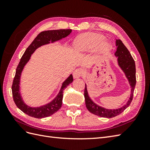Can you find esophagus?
Here are the masks:
<instances>
[{
    "label": "esophagus",
    "instance_id": "34e87169",
    "mask_svg": "<svg viewBox=\"0 0 150 150\" xmlns=\"http://www.w3.org/2000/svg\"><path fill=\"white\" fill-rule=\"evenodd\" d=\"M83 74H84V72L81 69H80V68L77 69L75 70L74 72H73V77H74L75 79L79 78V77H81V76L83 75Z\"/></svg>",
    "mask_w": 150,
    "mask_h": 150
}]
</instances>
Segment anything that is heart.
<instances>
[{"instance_id": "obj_1", "label": "heart", "mask_w": 150, "mask_h": 150, "mask_svg": "<svg viewBox=\"0 0 150 150\" xmlns=\"http://www.w3.org/2000/svg\"><path fill=\"white\" fill-rule=\"evenodd\" d=\"M105 37L100 34L86 33L78 37L75 42V47L79 52H86L98 49L103 52H106L110 49V44L104 41Z\"/></svg>"}]
</instances>
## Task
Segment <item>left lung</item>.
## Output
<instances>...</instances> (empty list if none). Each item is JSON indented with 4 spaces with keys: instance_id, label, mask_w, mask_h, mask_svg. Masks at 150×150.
<instances>
[{
    "instance_id": "8db88e82",
    "label": "left lung",
    "mask_w": 150,
    "mask_h": 150,
    "mask_svg": "<svg viewBox=\"0 0 150 150\" xmlns=\"http://www.w3.org/2000/svg\"><path fill=\"white\" fill-rule=\"evenodd\" d=\"M116 46H117V51L115 53L116 57H118V63L123 71L125 73L126 77L128 78L129 84L131 86L132 92L130 98L126 104L122 108L116 110H108L98 106L92 101L88 96L86 86L85 85L84 98L86 106L89 111L94 115L101 117L112 118L116 117L118 115L122 113L128 108L133 100V93L136 84V68L135 60L129 53L127 47L124 46L122 41L120 39L116 40Z\"/></svg>"
}]
</instances>
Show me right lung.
Returning a JSON list of instances; mask_svg holds the SVG:
<instances>
[{"mask_svg":"<svg viewBox=\"0 0 150 150\" xmlns=\"http://www.w3.org/2000/svg\"><path fill=\"white\" fill-rule=\"evenodd\" d=\"M71 32V30L68 29L42 31L38 35L30 45L28 47L23 55L21 57L20 62L16 69L15 75L13 81L11 86L12 95L16 106L22 111H23L24 113L28 115L29 116L37 118V119H41V118L49 117L56 113L62 106L64 90L69 84L71 83L73 79L72 75H71L63 82L59 94L57 95L55 99L53 100L51 103L39 108H31L24 103L23 100L21 98L20 93H19V82H20L21 74L22 69H23L25 64L30 60L31 54L37 48L44 44H48L50 42H55L56 40L64 38L68 36Z\"/></svg>","mask_w":150,"mask_h":150,"instance_id":"1","label":"right lung"}]
</instances>
